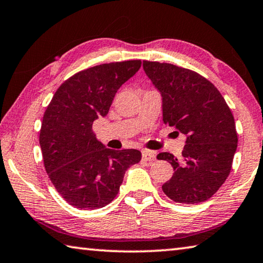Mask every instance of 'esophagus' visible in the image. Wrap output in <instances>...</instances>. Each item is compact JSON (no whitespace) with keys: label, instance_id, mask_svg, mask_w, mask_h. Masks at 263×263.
<instances>
[{"label":"esophagus","instance_id":"esophagus-1","mask_svg":"<svg viewBox=\"0 0 263 263\" xmlns=\"http://www.w3.org/2000/svg\"><path fill=\"white\" fill-rule=\"evenodd\" d=\"M141 154H143V159L147 160V161H153L156 159V153L153 151H149V149H143L141 151Z\"/></svg>","mask_w":263,"mask_h":263}]
</instances>
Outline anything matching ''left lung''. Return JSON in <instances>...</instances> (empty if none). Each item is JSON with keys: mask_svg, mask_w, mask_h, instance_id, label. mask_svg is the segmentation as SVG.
<instances>
[{"mask_svg": "<svg viewBox=\"0 0 263 263\" xmlns=\"http://www.w3.org/2000/svg\"><path fill=\"white\" fill-rule=\"evenodd\" d=\"M144 71L162 97V120L187 137L181 157L157 156L174 170L162 191L173 201L199 203L216 193L232 170L237 147L234 117L220 91L192 70L143 62Z\"/></svg>", "mask_w": 263, "mask_h": 263, "instance_id": "left-lung-1", "label": "left lung"}]
</instances>
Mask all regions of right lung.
Wrapping results in <instances>:
<instances>
[{"label": "right lung", "mask_w": 263, "mask_h": 263, "mask_svg": "<svg viewBox=\"0 0 263 263\" xmlns=\"http://www.w3.org/2000/svg\"><path fill=\"white\" fill-rule=\"evenodd\" d=\"M141 61L101 64L74 73L58 87L44 112L40 145L48 176L69 205L96 210L118 194L124 174L141 159L138 149L107 148L92 124L105 117L115 95Z\"/></svg>", "instance_id": "1"}]
</instances>
